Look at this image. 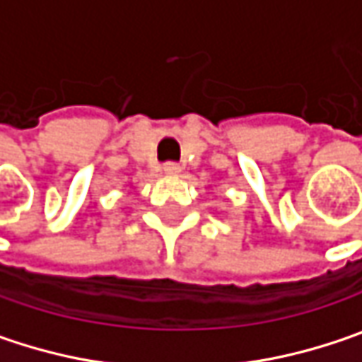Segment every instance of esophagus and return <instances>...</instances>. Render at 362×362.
<instances>
[{
    "label": "esophagus",
    "instance_id": "1",
    "mask_svg": "<svg viewBox=\"0 0 362 362\" xmlns=\"http://www.w3.org/2000/svg\"><path fill=\"white\" fill-rule=\"evenodd\" d=\"M182 172V168L178 164H164V174H168V176H178Z\"/></svg>",
    "mask_w": 362,
    "mask_h": 362
}]
</instances>
